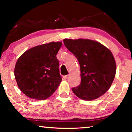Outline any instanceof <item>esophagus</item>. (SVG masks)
I'll list each match as a JSON object with an SVG mask.
<instances>
[{
  "label": "esophagus",
  "instance_id": "34e87169",
  "mask_svg": "<svg viewBox=\"0 0 132 132\" xmlns=\"http://www.w3.org/2000/svg\"><path fill=\"white\" fill-rule=\"evenodd\" d=\"M63 79H65V80L68 79V77H69V75H66V76H63Z\"/></svg>",
  "mask_w": 132,
  "mask_h": 132
}]
</instances>
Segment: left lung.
<instances>
[{
	"label": "left lung",
	"mask_w": 132,
	"mask_h": 132,
	"mask_svg": "<svg viewBox=\"0 0 132 132\" xmlns=\"http://www.w3.org/2000/svg\"><path fill=\"white\" fill-rule=\"evenodd\" d=\"M63 42L80 64L81 83L72 88L73 93L87 101L104 94L110 88L117 70L112 52L103 45L93 40L64 39Z\"/></svg>",
	"instance_id": "1"
}]
</instances>
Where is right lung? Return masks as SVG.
Segmentation results:
<instances>
[{
    "mask_svg": "<svg viewBox=\"0 0 132 132\" xmlns=\"http://www.w3.org/2000/svg\"><path fill=\"white\" fill-rule=\"evenodd\" d=\"M61 42H51L26 51L17 60L14 76L18 87L32 99L45 100L62 81L56 55Z\"/></svg>",
    "mask_w": 132,
    "mask_h": 132,
    "instance_id": "obj_1",
    "label": "right lung"
}]
</instances>
